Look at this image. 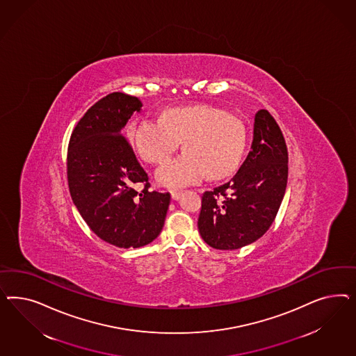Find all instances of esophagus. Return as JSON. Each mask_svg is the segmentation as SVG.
<instances>
[{"instance_id": "obj_1", "label": "esophagus", "mask_w": 356, "mask_h": 356, "mask_svg": "<svg viewBox=\"0 0 356 356\" xmlns=\"http://www.w3.org/2000/svg\"><path fill=\"white\" fill-rule=\"evenodd\" d=\"M171 195H172V200L175 201H177V200H180V197H181V191H171Z\"/></svg>"}]
</instances>
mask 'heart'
Listing matches in <instances>:
<instances>
[{
  "mask_svg": "<svg viewBox=\"0 0 356 356\" xmlns=\"http://www.w3.org/2000/svg\"><path fill=\"white\" fill-rule=\"evenodd\" d=\"M140 156L162 163L183 142L184 154L164 163L156 180L164 186L181 188L235 172L245 147V125L222 108L191 106L171 108L162 119H143L131 131Z\"/></svg>",
  "mask_w": 356,
  "mask_h": 356,
  "instance_id": "obj_1",
  "label": "heart"
}]
</instances>
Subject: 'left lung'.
<instances>
[{
    "label": "left lung",
    "instance_id": "left-lung-1",
    "mask_svg": "<svg viewBox=\"0 0 356 356\" xmlns=\"http://www.w3.org/2000/svg\"><path fill=\"white\" fill-rule=\"evenodd\" d=\"M287 176L284 137L269 112L259 109L248 156L231 180L202 195L198 231L206 244L232 250L259 240L277 216Z\"/></svg>",
    "mask_w": 356,
    "mask_h": 356
}]
</instances>
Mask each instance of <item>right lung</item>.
Instances as JSON below:
<instances>
[{
  "label": "right lung",
  "mask_w": 356,
  "mask_h": 356,
  "mask_svg": "<svg viewBox=\"0 0 356 356\" xmlns=\"http://www.w3.org/2000/svg\"><path fill=\"white\" fill-rule=\"evenodd\" d=\"M140 108L138 97L124 92L100 99L78 121L67 149L74 205L95 235L119 248H140L159 236L171 201L170 193L149 191V176L121 134Z\"/></svg>",
  "instance_id": "1"
}]
</instances>
